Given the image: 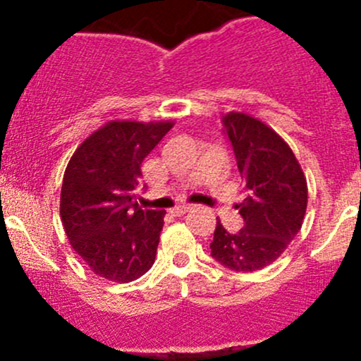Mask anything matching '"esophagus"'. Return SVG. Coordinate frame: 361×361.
Returning <instances> with one entry per match:
<instances>
[{"instance_id":"34e87169","label":"esophagus","mask_w":361,"mask_h":361,"mask_svg":"<svg viewBox=\"0 0 361 361\" xmlns=\"http://www.w3.org/2000/svg\"><path fill=\"white\" fill-rule=\"evenodd\" d=\"M188 209H190V206H188V204H180V206L173 207V211H171V213H173L174 216H180V214L187 213Z\"/></svg>"}]
</instances>
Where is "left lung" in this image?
Listing matches in <instances>:
<instances>
[{
    "label": "left lung",
    "instance_id": "1",
    "mask_svg": "<svg viewBox=\"0 0 361 361\" xmlns=\"http://www.w3.org/2000/svg\"><path fill=\"white\" fill-rule=\"evenodd\" d=\"M243 178L245 201L238 206L245 227L228 234L216 221L211 257L239 272L278 260L304 224L307 180L293 150L262 120L243 111L224 118Z\"/></svg>",
    "mask_w": 361,
    "mask_h": 361
}]
</instances>
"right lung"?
<instances>
[{"instance_id":"add662e5","label":"right lung","mask_w":361,"mask_h":361,"mask_svg":"<svg viewBox=\"0 0 361 361\" xmlns=\"http://www.w3.org/2000/svg\"><path fill=\"white\" fill-rule=\"evenodd\" d=\"M173 120H111L80 143L61 187L69 245L94 274L129 283L154 265L166 211L141 209V164Z\"/></svg>"}]
</instances>
